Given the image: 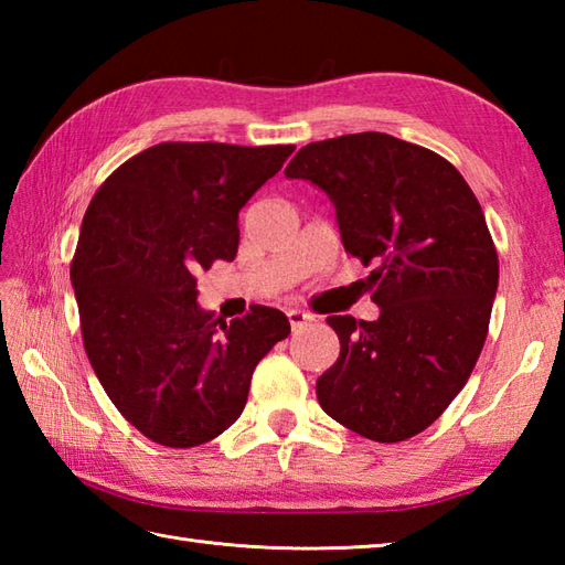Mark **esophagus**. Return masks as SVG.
<instances>
[{
  "label": "esophagus",
  "mask_w": 565,
  "mask_h": 565,
  "mask_svg": "<svg viewBox=\"0 0 565 565\" xmlns=\"http://www.w3.org/2000/svg\"><path fill=\"white\" fill-rule=\"evenodd\" d=\"M289 322H291V330H301L303 326H308L310 320H313V316L310 313H306V310H298V308H294V310H289Z\"/></svg>",
  "instance_id": "obj_1"
}]
</instances>
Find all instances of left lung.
<instances>
[{
    "instance_id": "obj_1",
    "label": "left lung",
    "mask_w": 565,
    "mask_h": 565,
    "mask_svg": "<svg viewBox=\"0 0 565 565\" xmlns=\"http://www.w3.org/2000/svg\"><path fill=\"white\" fill-rule=\"evenodd\" d=\"M330 196L342 245L376 264V320L330 316L340 356L316 383L332 419L403 441L447 411L481 356L498 252L481 203L451 162L388 134H352L296 152L284 172Z\"/></svg>"
}]
</instances>
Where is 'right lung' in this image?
<instances>
[{
  "mask_svg": "<svg viewBox=\"0 0 565 565\" xmlns=\"http://www.w3.org/2000/svg\"><path fill=\"white\" fill-rule=\"evenodd\" d=\"M294 146L160 142L126 160L84 213L72 257L84 352L130 425L162 447L215 439L243 413L252 371L289 338L281 310L225 322L196 274L237 255V213Z\"/></svg>",
  "mask_w": 565,
  "mask_h": 565,
  "instance_id": "1",
  "label": "right lung"
}]
</instances>
